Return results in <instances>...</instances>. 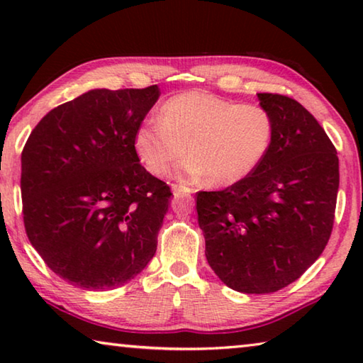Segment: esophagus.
<instances>
[{
  "label": "esophagus",
  "mask_w": 363,
  "mask_h": 363,
  "mask_svg": "<svg viewBox=\"0 0 363 363\" xmlns=\"http://www.w3.org/2000/svg\"><path fill=\"white\" fill-rule=\"evenodd\" d=\"M173 192L176 196L179 195H190L194 194V189H189V187H184V186H177V184H174L173 186Z\"/></svg>",
  "instance_id": "34e87169"
}]
</instances>
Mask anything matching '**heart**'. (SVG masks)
Returning a JSON list of instances; mask_svg holds the SVG:
<instances>
[{
  "label": "heart",
  "mask_w": 363,
  "mask_h": 363,
  "mask_svg": "<svg viewBox=\"0 0 363 363\" xmlns=\"http://www.w3.org/2000/svg\"><path fill=\"white\" fill-rule=\"evenodd\" d=\"M275 134L270 110L250 102H233L205 91H187L163 104L158 116H149L134 134V147L155 176L167 174L186 155L184 179L211 177L218 186L247 179L264 162Z\"/></svg>",
  "instance_id": "heart-1"
}]
</instances>
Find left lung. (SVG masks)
<instances>
[{
	"instance_id": "8db88e82",
	"label": "left lung",
	"mask_w": 363,
	"mask_h": 363,
	"mask_svg": "<svg viewBox=\"0 0 363 363\" xmlns=\"http://www.w3.org/2000/svg\"><path fill=\"white\" fill-rule=\"evenodd\" d=\"M275 120L274 143L247 179L196 194L206 259L242 293H274L298 280L333 230L340 162L323 128L298 101L259 93Z\"/></svg>"
}]
</instances>
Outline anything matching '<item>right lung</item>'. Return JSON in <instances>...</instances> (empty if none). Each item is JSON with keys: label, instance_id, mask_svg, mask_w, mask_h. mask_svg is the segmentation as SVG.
<instances>
[{"label": "right lung", "instance_id": "right-lung-1", "mask_svg": "<svg viewBox=\"0 0 363 363\" xmlns=\"http://www.w3.org/2000/svg\"><path fill=\"white\" fill-rule=\"evenodd\" d=\"M160 96L93 89L52 108L22 150V214L46 266L83 290H112L157 251L171 189L139 162L134 134Z\"/></svg>", "mask_w": 363, "mask_h": 363}]
</instances>
